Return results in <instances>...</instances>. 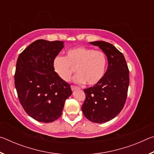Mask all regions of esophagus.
Returning <instances> with one entry per match:
<instances>
[{"label": "esophagus", "instance_id": "obj_1", "mask_svg": "<svg viewBox=\"0 0 154 154\" xmlns=\"http://www.w3.org/2000/svg\"><path fill=\"white\" fill-rule=\"evenodd\" d=\"M71 90H76V89H79V87H77V86H75V85H71Z\"/></svg>", "mask_w": 154, "mask_h": 154}]
</instances>
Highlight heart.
Here are the masks:
<instances>
[{"label":"heart","mask_w":154,"mask_h":154,"mask_svg":"<svg viewBox=\"0 0 154 154\" xmlns=\"http://www.w3.org/2000/svg\"><path fill=\"white\" fill-rule=\"evenodd\" d=\"M54 71L64 82H69L76 69L74 82L95 85L103 79L106 67V57L100 50L86 47H78L68 50L66 56L54 60Z\"/></svg>","instance_id":"obj_1"}]
</instances>
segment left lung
<instances>
[{"mask_svg": "<svg viewBox=\"0 0 154 154\" xmlns=\"http://www.w3.org/2000/svg\"><path fill=\"white\" fill-rule=\"evenodd\" d=\"M90 44L98 46L105 54L108 67L98 84L84 89L85 100L82 111L94 123H104L118 116L126 103L129 85V70L122 53L112 44L98 41Z\"/></svg>", "mask_w": 154, "mask_h": 154, "instance_id": "8db88e82", "label": "left lung"}]
</instances>
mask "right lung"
I'll return each instance as SVG.
<instances>
[{
    "instance_id": "right-lung-1",
    "label": "right lung",
    "mask_w": 154,
    "mask_h": 154,
    "mask_svg": "<svg viewBox=\"0 0 154 154\" xmlns=\"http://www.w3.org/2000/svg\"><path fill=\"white\" fill-rule=\"evenodd\" d=\"M63 44L60 41L36 40L17 58L14 79L18 98L27 114L36 121L56 120L72 94L71 85L58 77L53 66Z\"/></svg>"
}]
</instances>
